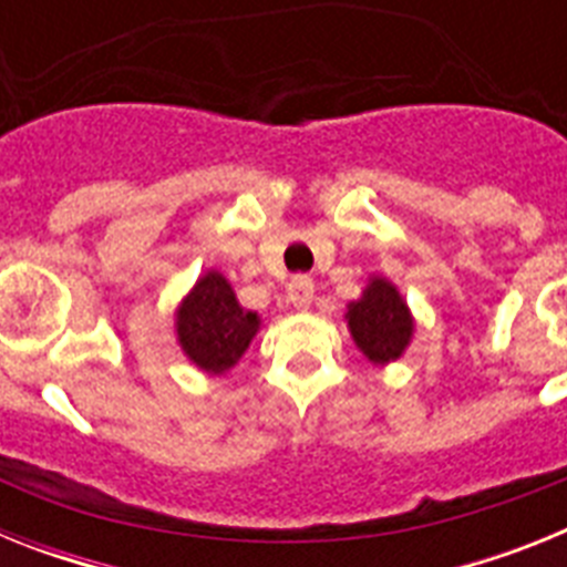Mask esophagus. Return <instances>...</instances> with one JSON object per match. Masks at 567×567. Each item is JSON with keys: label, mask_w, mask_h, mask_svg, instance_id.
<instances>
[{"label": "esophagus", "mask_w": 567, "mask_h": 567, "mask_svg": "<svg viewBox=\"0 0 567 567\" xmlns=\"http://www.w3.org/2000/svg\"><path fill=\"white\" fill-rule=\"evenodd\" d=\"M315 298V280L307 275H295L292 284H289V300H292L298 309H307Z\"/></svg>", "instance_id": "esophagus-1"}]
</instances>
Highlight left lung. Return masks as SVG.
Wrapping results in <instances>:
<instances>
[{"label":"left lung","instance_id":"8db88e82","mask_svg":"<svg viewBox=\"0 0 567 567\" xmlns=\"http://www.w3.org/2000/svg\"><path fill=\"white\" fill-rule=\"evenodd\" d=\"M349 329L365 358L372 363H389L400 358L412 338V318L392 284L372 280L363 298L349 307Z\"/></svg>","mask_w":567,"mask_h":567}]
</instances>
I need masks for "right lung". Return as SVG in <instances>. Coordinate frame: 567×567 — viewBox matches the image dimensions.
<instances>
[{
  "label": "right lung",
  "mask_w": 567,
  "mask_h": 567,
  "mask_svg": "<svg viewBox=\"0 0 567 567\" xmlns=\"http://www.w3.org/2000/svg\"><path fill=\"white\" fill-rule=\"evenodd\" d=\"M258 332V315L244 312L218 272L204 275L178 312V340L195 365L221 374L247 352Z\"/></svg>",
  "instance_id": "1"
}]
</instances>
